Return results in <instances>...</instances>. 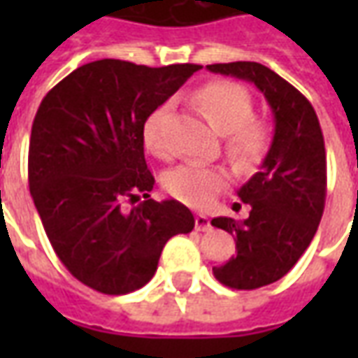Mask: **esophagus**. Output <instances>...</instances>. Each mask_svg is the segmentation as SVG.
<instances>
[{
	"instance_id": "1",
	"label": "esophagus",
	"mask_w": 358,
	"mask_h": 358,
	"mask_svg": "<svg viewBox=\"0 0 358 358\" xmlns=\"http://www.w3.org/2000/svg\"><path fill=\"white\" fill-rule=\"evenodd\" d=\"M195 230L197 232H207L210 230V220L205 215H197L195 217Z\"/></svg>"
}]
</instances>
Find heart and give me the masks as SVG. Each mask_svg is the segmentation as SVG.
I'll list each match as a JSON object with an SVG mask.
<instances>
[{
    "label": "heart",
    "instance_id": "1",
    "mask_svg": "<svg viewBox=\"0 0 358 358\" xmlns=\"http://www.w3.org/2000/svg\"><path fill=\"white\" fill-rule=\"evenodd\" d=\"M192 99L209 124L217 132L226 134V153L236 163L249 166L263 159L268 151L270 126L264 118L253 115V97L248 90L236 82L213 80L195 90ZM171 115V103H161L143 122V143L161 159L172 153L166 134ZM226 184L228 174L222 169L199 163L176 166L164 178L169 194L195 209L207 207Z\"/></svg>",
    "mask_w": 358,
    "mask_h": 358
}]
</instances>
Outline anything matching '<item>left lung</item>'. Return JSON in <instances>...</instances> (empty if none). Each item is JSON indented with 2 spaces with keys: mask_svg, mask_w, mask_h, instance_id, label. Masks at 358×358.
<instances>
[{
  "mask_svg": "<svg viewBox=\"0 0 358 358\" xmlns=\"http://www.w3.org/2000/svg\"><path fill=\"white\" fill-rule=\"evenodd\" d=\"M207 69L253 82L274 115V138L261 172L238 192L251 207L249 217L210 220L236 236V257L215 266V278L232 289H257L285 276L318 230L326 203L322 128L307 97L268 66L236 61Z\"/></svg>",
  "mask_w": 358,
  "mask_h": 358,
  "instance_id": "8db88e82",
  "label": "left lung"
}]
</instances>
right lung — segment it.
Masks as SVG:
<instances>
[{
	"mask_svg": "<svg viewBox=\"0 0 358 358\" xmlns=\"http://www.w3.org/2000/svg\"><path fill=\"white\" fill-rule=\"evenodd\" d=\"M199 69L101 59L73 71L38 107L30 195L59 261L95 292L143 287L164 243L194 230L186 205L149 197L155 178L143 155V122Z\"/></svg>",
	"mask_w": 358,
	"mask_h": 358,
	"instance_id": "add662e5",
	"label": "right lung"
}]
</instances>
